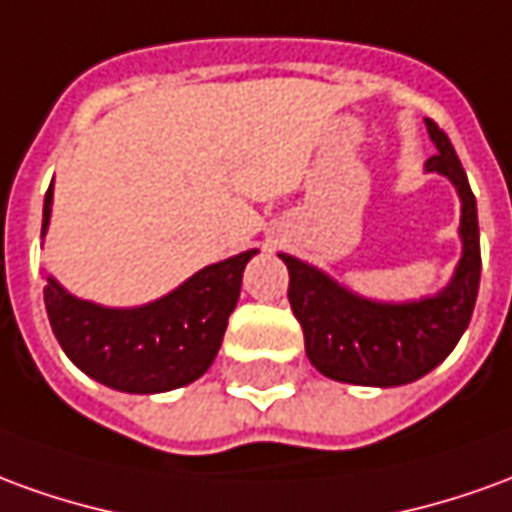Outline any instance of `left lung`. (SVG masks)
I'll list each match as a JSON object with an SVG mask.
<instances>
[{
	"mask_svg": "<svg viewBox=\"0 0 512 512\" xmlns=\"http://www.w3.org/2000/svg\"><path fill=\"white\" fill-rule=\"evenodd\" d=\"M427 132L438 155L424 169L449 177L463 205V257L443 291L402 305L371 302L346 291L316 266L280 255L291 274L288 302L305 332V352L330 380L371 388L407 385L443 363L471 321L482 271L477 199L446 132L432 119H427Z\"/></svg>",
	"mask_w": 512,
	"mask_h": 512,
	"instance_id": "8db88e82",
	"label": "left lung"
}]
</instances>
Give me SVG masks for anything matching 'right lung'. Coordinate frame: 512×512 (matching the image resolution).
<instances>
[{"instance_id": "1", "label": "right lung", "mask_w": 512, "mask_h": 512, "mask_svg": "<svg viewBox=\"0 0 512 512\" xmlns=\"http://www.w3.org/2000/svg\"><path fill=\"white\" fill-rule=\"evenodd\" d=\"M52 185L44 196V227ZM257 249L196 271L191 280L141 307H102L46 277L44 302L57 343L91 380L124 393H163L199 380L219 355L238 305L246 263Z\"/></svg>"}]
</instances>
